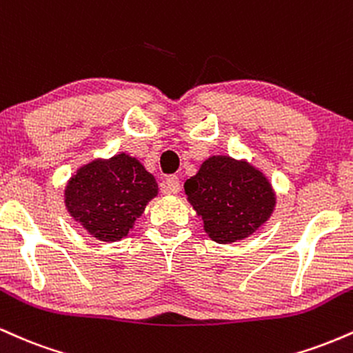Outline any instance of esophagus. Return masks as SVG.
<instances>
[{"mask_svg": "<svg viewBox=\"0 0 353 353\" xmlns=\"http://www.w3.org/2000/svg\"><path fill=\"white\" fill-rule=\"evenodd\" d=\"M181 190V182L177 176H169L163 182V192L164 194H177Z\"/></svg>", "mask_w": 353, "mask_h": 353, "instance_id": "34e87169", "label": "esophagus"}]
</instances>
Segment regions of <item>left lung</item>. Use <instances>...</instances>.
<instances>
[{
    "mask_svg": "<svg viewBox=\"0 0 353 353\" xmlns=\"http://www.w3.org/2000/svg\"><path fill=\"white\" fill-rule=\"evenodd\" d=\"M184 189L204 221L205 232L221 244L249 237L270 217L275 205L272 188L262 172L225 156L204 161Z\"/></svg>",
    "mask_w": 353,
    "mask_h": 353,
    "instance_id": "1",
    "label": "left lung"
}]
</instances>
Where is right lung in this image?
<instances>
[{
    "instance_id": "1",
    "label": "right lung",
    "mask_w": 353,
    "mask_h": 353,
    "mask_svg": "<svg viewBox=\"0 0 353 353\" xmlns=\"http://www.w3.org/2000/svg\"><path fill=\"white\" fill-rule=\"evenodd\" d=\"M156 194L144 165L119 154L79 169L66 188V208L92 237L112 242L128 236Z\"/></svg>"
}]
</instances>
